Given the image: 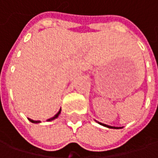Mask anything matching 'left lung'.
<instances>
[{
  "mask_svg": "<svg viewBox=\"0 0 158 158\" xmlns=\"http://www.w3.org/2000/svg\"><path fill=\"white\" fill-rule=\"evenodd\" d=\"M99 124H101V125L105 126V127H107V128H110V129H122V128H120V127H114V126H109L106 125V124H104V123H98Z\"/></svg>",
  "mask_w": 158,
  "mask_h": 158,
  "instance_id": "8db88e82",
  "label": "left lung"
}]
</instances>
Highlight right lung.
<instances>
[{
	"mask_svg": "<svg viewBox=\"0 0 158 158\" xmlns=\"http://www.w3.org/2000/svg\"><path fill=\"white\" fill-rule=\"evenodd\" d=\"M60 114V111H59V112H58V113H57V114H56L55 115L53 116V117H52V118H50V119H48L47 121H48V122H50V121H52V120L56 119V118H57V117L59 116V114ZM28 120H29V121H30L31 123H41L40 121H34V120H31V119H29V118H28Z\"/></svg>",
	"mask_w": 158,
	"mask_h": 158,
	"instance_id": "1",
	"label": "right lung"
}]
</instances>
